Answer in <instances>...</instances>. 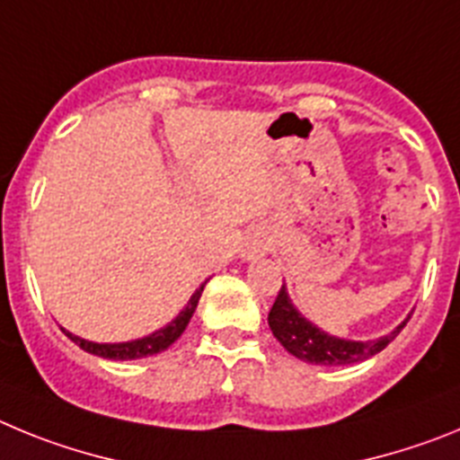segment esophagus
Wrapping results in <instances>:
<instances>
[{"label": "esophagus", "instance_id": "esophagus-1", "mask_svg": "<svg viewBox=\"0 0 460 460\" xmlns=\"http://www.w3.org/2000/svg\"><path fill=\"white\" fill-rule=\"evenodd\" d=\"M265 253V243L260 242V239H251V242H246V249H243V258L251 260L255 258V255H262Z\"/></svg>", "mask_w": 460, "mask_h": 460}]
</instances>
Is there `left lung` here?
<instances>
[{
  "mask_svg": "<svg viewBox=\"0 0 460 460\" xmlns=\"http://www.w3.org/2000/svg\"><path fill=\"white\" fill-rule=\"evenodd\" d=\"M270 329L283 348L296 359L308 361V364H323V367H348V364H359L368 357L377 355L401 334L408 320L398 324L394 332L373 341H348L332 336L313 323H308L302 313L296 311L295 304L288 296L286 286H280L279 296L270 311Z\"/></svg>",
  "mask_w": 460,
  "mask_h": 460,
  "instance_id": "8db88e82",
  "label": "left lung"
}]
</instances>
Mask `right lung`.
Wrapping results in <instances>:
<instances>
[{"mask_svg":"<svg viewBox=\"0 0 460 460\" xmlns=\"http://www.w3.org/2000/svg\"><path fill=\"white\" fill-rule=\"evenodd\" d=\"M202 290H205V283H202V286L193 292V296L189 299V304L181 308L180 315H177L172 323L165 324V327L158 329V332H154V334L145 336V339L126 341V343H93V341H84V339H80V336L71 334V332H66V329H62V332L73 341V343L80 345L84 352H89V355H96V357H103V359L124 361V359H142V357L158 355V352L168 350L170 345H172L174 341L184 334L186 324L190 323L195 308H198V302H200Z\"/></svg>","mask_w":460,"mask_h":460,"instance_id":"1","label":"right lung"}]
</instances>
